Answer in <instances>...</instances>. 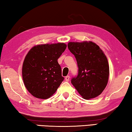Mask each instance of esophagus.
I'll use <instances>...</instances> for the list:
<instances>
[{
	"label": "esophagus",
	"instance_id": "esophagus-1",
	"mask_svg": "<svg viewBox=\"0 0 132 132\" xmlns=\"http://www.w3.org/2000/svg\"><path fill=\"white\" fill-rule=\"evenodd\" d=\"M70 76L69 75H67V76L65 77V79L66 81H68L69 80H70Z\"/></svg>",
	"mask_w": 132,
	"mask_h": 132
}]
</instances>
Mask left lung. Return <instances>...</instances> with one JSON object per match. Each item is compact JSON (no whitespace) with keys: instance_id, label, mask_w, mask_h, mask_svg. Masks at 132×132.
Here are the masks:
<instances>
[{"instance_id":"obj_1","label":"left lung","mask_w":132,"mask_h":132,"mask_svg":"<svg viewBox=\"0 0 132 132\" xmlns=\"http://www.w3.org/2000/svg\"><path fill=\"white\" fill-rule=\"evenodd\" d=\"M69 50L77 60L78 73L71 83L83 98L99 96L107 85L109 67L107 58L98 45L92 42H70Z\"/></svg>"}]
</instances>
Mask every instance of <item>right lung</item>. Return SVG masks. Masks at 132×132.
Segmentation results:
<instances>
[{
    "label": "right lung",
    "mask_w": 132,
    "mask_h": 132,
    "mask_svg": "<svg viewBox=\"0 0 132 132\" xmlns=\"http://www.w3.org/2000/svg\"><path fill=\"white\" fill-rule=\"evenodd\" d=\"M63 43L36 46L30 50L24 60L22 77L24 85L37 98H49L64 80L57 60L65 51Z\"/></svg>",
    "instance_id": "obj_1"
}]
</instances>
